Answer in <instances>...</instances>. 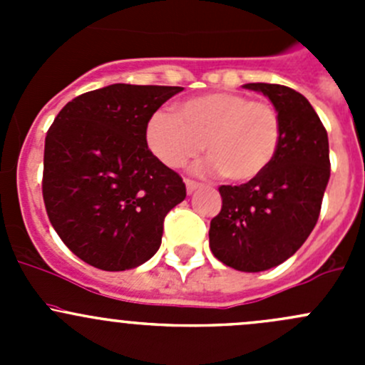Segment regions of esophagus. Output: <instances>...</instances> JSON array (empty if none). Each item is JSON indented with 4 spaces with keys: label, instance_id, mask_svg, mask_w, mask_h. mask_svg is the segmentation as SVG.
Instances as JSON below:
<instances>
[{
    "label": "esophagus",
    "instance_id": "1",
    "mask_svg": "<svg viewBox=\"0 0 365 365\" xmlns=\"http://www.w3.org/2000/svg\"><path fill=\"white\" fill-rule=\"evenodd\" d=\"M185 185H187V192L192 194L194 190L200 189L201 183H200V182H194V180H190V178H187V180H185Z\"/></svg>",
    "mask_w": 365,
    "mask_h": 365
}]
</instances>
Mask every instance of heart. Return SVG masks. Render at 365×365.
I'll list each match as a JSON object with an SVG mask.
<instances>
[{
  "label": "heart",
  "mask_w": 365,
  "mask_h": 365,
  "mask_svg": "<svg viewBox=\"0 0 365 365\" xmlns=\"http://www.w3.org/2000/svg\"><path fill=\"white\" fill-rule=\"evenodd\" d=\"M282 121L268 101L219 91L182 102L176 114L160 111L146 125V143L169 168H183L205 150V173H222L231 182H251L274 162Z\"/></svg>",
  "instance_id": "1"
}]
</instances>
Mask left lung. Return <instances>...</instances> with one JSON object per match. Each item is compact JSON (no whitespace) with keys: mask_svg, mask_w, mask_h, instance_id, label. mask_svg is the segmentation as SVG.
Wrapping results in <instances>:
<instances>
[{"mask_svg":"<svg viewBox=\"0 0 365 365\" xmlns=\"http://www.w3.org/2000/svg\"><path fill=\"white\" fill-rule=\"evenodd\" d=\"M244 88L270 98L282 139L270 168L242 185H220L222 208L210 222V249L227 267L263 272L292 257L318 222L330 178L329 135L307 98L282 84Z\"/></svg>","mask_w":365,"mask_h":365,"instance_id":"left-lung-1","label":"left lung"}]
</instances>
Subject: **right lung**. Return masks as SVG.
Listing matches in <instances>:
<instances>
[{"mask_svg":"<svg viewBox=\"0 0 365 365\" xmlns=\"http://www.w3.org/2000/svg\"><path fill=\"white\" fill-rule=\"evenodd\" d=\"M180 86L111 84L70 101L47 130L42 194L63 244L84 263L130 270L160 247L185 200L182 176L150 152L146 125Z\"/></svg>","mask_w":365,"mask_h":365,"instance_id":"add662e5","label":"right lung"}]
</instances>
